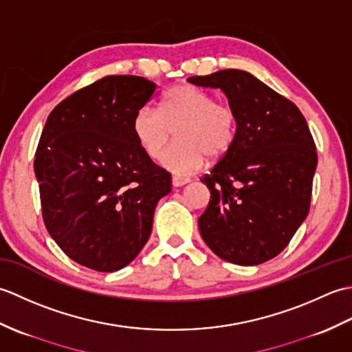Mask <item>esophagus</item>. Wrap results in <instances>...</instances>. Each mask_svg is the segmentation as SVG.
Masks as SVG:
<instances>
[{
    "label": "esophagus",
    "instance_id": "obj_1",
    "mask_svg": "<svg viewBox=\"0 0 352 352\" xmlns=\"http://www.w3.org/2000/svg\"><path fill=\"white\" fill-rule=\"evenodd\" d=\"M190 180L189 178H184V177H172V186L174 188H182V186L188 184Z\"/></svg>",
    "mask_w": 352,
    "mask_h": 352
}]
</instances>
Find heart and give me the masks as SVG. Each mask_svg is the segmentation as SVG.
<instances>
[{"mask_svg": "<svg viewBox=\"0 0 352 352\" xmlns=\"http://www.w3.org/2000/svg\"><path fill=\"white\" fill-rule=\"evenodd\" d=\"M131 130L139 148L151 159H159L177 130V142L164 153L162 164L183 175L203 168L207 155L219 159L230 151L237 136V115L210 92L178 85L164 92L159 109L140 107Z\"/></svg>", "mask_w": 352, "mask_h": 352, "instance_id": "heart-1", "label": "heart"}]
</instances>
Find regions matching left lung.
I'll return each instance as SVG.
<instances>
[{
    "mask_svg": "<svg viewBox=\"0 0 352 352\" xmlns=\"http://www.w3.org/2000/svg\"><path fill=\"white\" fill-rule=\"evenodd\" d=\"M188 81L221 89L237 115L233 146L201 178L210 190L198 219L201 237L230 263H265L286 248L309 214L318 154L307 121L294 102L246 71Z\"/></svg>",
    "mask_w": 352,
    "mask_h": 352,
    "instance_id": "1",
    "label": "left lung"
}]
</instances>
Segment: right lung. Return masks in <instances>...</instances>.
<instances>
[{"label": "right lung", "instance_id": "right-lung-1", "mask_svg": "<svg viewBox=\"0 0 352 352\" xmlns=\"http://www.w3.org/2000/svg\"><path fill=\"white\" fill-rule=\"evenodd\" d=\"M155 85L107 76L51 111L37 145L34 174L45 227L78 265L115 272L136 258L153 230L170 174L133 136L136 111Z\"/></svg>", "mask_w": 352, "mask_h": 352}]
</instances>
